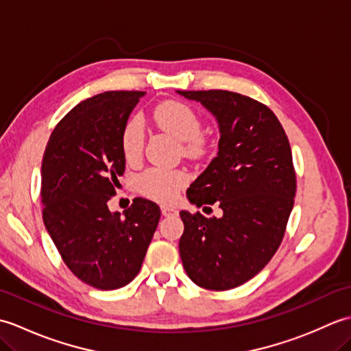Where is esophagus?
<instances>
[{
    "instance_id": "1",
    "label": "esophagus",
    "mask_w": 351,
    "mask_h": 351,
    "mask_svg": "<svg viewBox=\"0 0 351 351\" xmlns=\"http://www.w3.org/2000/svg\"><path fill=\"white\" fill-rule=\"evenodd\" d=\"M161 213H162L164 217H169V215H176L178 214V211L175 210V208H171V206H162L161 208Z\"/></svg>"
}]
</instances>
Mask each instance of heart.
I'll use <instances>...</instances> for the list:
<instances>
[{"label": "heart", "mask_w": 351, "mask_h": 351, "mask_svg": "<svg viewBox=\"0 0 351 351\" xmlns=\"http://www.w3.org/2000/svg\"><path fill=\"white\" fill-rule=\"evenodd\" d=\"M154 121L162 131L169 132L176 140L184 141V151L189 155H202L208 141L202 131V121L187 104L181 101H166L156 106L154 110ZM145 125L138 117H131L122 130L121 145L123 156L131 162L141 158L145 147ZM189 178L182 170H166V169H149L138 178L140 191L158 202L167 204L175 200L178 193L185 187Z\"/></svg>", "instance_id": "1"}]
</instances>
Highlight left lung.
<instances>
[{
	"label": "left lung",
	"mask_w": 351,
	"mask_h": 351,
	"mask_svg": "<svg viewBox=\"0 0 351 351\" xmlns=\"http://www.w3.org/2000/svg\"><path fill=\"white\" fill-rule=\"evenodd\" d=\"M219 122L217 156L190 185L196 206L217 204L206 219L181 211L180 255L189 278L205 289L243 285L273 258L295 196L293 154L278 117L264 104L228 90L181 92Z\"/></svg>",
	"instance_id": "8db88e82"
}]
</instances>
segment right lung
Returning <instances> with one entry per match:
<instances>
[{
	"instance_id": "1",
	"label": "right lung",
	"mask_w": 351,
	"mask_h": 351,
	"mask_svg": "<svg viewBox=\"0 0 351 351\" xmlns=\"http://www.w3.org/2000/svg\"><path fill=\"white\" fill-rule=\"evenodd\" d=\"M145 92H104L73 107L52 131L42 160L43 223L64 264L87 285L122 288L138 274L160 206L136 197L111 213L125 171L121 137Z\"/></svg>"
}]
</instances>
